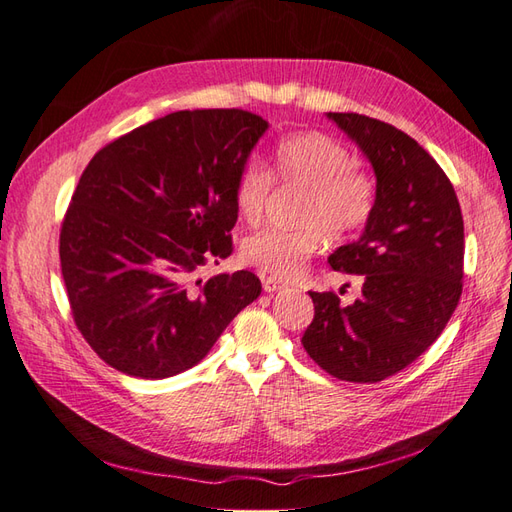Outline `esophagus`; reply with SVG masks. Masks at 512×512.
I'll return each mask as SVG.
<instances>
[{
	"label": "esophagus",
	"instance_id": "1",
	"mask_svg": "<svg viewBox=\"0 0 512 512\" xmlns=\"http://www.w3.org/2000/svg\"><path fill=\"white\" fill-rule=\"evenodd\" d=\"M261 283H264L266 292H279V290L285 288V283L279 281L277 277H272V275H261Z\"/></svg>",
	"mask_w": 512,
	"mask_h": 512
}]
</instances>
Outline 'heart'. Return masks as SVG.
I'll list each match as a JSON object with an SVG mask.
<instances>
[{"instance_id": "heart-1", "label": "heart", "mask_w": 512, "mask_h": 512, "mask_svg": "<svg viewBox=\"0 0 512 512\" xmlns=\"http://www.w3.org/2000/svg\"><path fill=\"white\" fill-rule=\"evenodd\" d=\"M272 174L281 183L303 189L292 229H264L242 244L248 264L279 279L299 277L314 255L331 240L362 231L373 218L377 183L355 165L340 141L318 130L283 137L275 146L272 172L261 161H246L235 178V207L240 218L257 224L264 216Z\"/></svg>"}]
</instances>
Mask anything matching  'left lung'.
Listing matches in <instances>:
<instances>
[{
  "mask_svg": "<svg viewBox=\"0 0 512 512\" xmlns=\"http://www.w3.org/2000/svg\"><path fill=\"white\" fill-rule=\"evenodd\" d=\"M377 178V202L360 240L329 255L334 270L362 275V296L342 305L310 292L307 355L344 382L375 384L399 373L441 336L462 294L465 224L454 185L403 130L360 113H327Z\"/></svg>",
  "mask_w": 512,
  "mask_h": 512,
  "instance_id": "obj_1",
  "label": "left lung"
}]
</instances>
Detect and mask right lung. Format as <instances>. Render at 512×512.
Listing matches in <instances>:
<instances>
[{"instance_id":"obj_1","label":"right lung","mask_w":512,"mask_h":512,"mask_svg":"<svg viewBox=\"0 0 512 512\" xmlns=\"http://www.w3.org/2000/svg\"><path fill=\"white\" fill-rule=\"evenodd\" d=\"M266 128L242 109L176 111L95 152L58 251L76 327L106 364L183 373L257 299L253 272H196L233 253L235 178Z\"/></svg>"}]
</instances>
